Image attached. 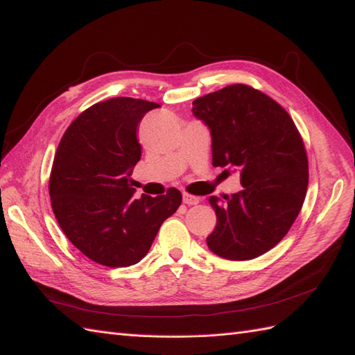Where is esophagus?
Returning a JSON list of instances; mask_svg holds the SVG:
<instances>
[{"instance_id": "1", "label": "esophagus", "mask_w": 355, "mask_h": 355, "mask_svg": "<svg viewBox=\"0 0 355 355\" xmlns=\"http://www.w3.org/2000/svg\"><path fill=\"white\" fill-rule=\"evenodd\" d=\"M183 202L187 205H195L200 202V198L193 196V195H189V193H183Z\"/></svg>"}]
</instances>
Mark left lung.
Listing matches in <instances>:
<instances>
[{
  "label": "left lung",
  "mask_w": 355,
  "mask_h": 355,
  "mask_svg": "<svg viewBox=\"0 0 355 355\" xmlns=\"http://www.w3.org/2000/svg\"><path fill=\"white\" fill-rule=\"evenodd\" d=\"M192 113L210 130L213 166L234 168L242 184L224 201L209 198L218 219L209 250L227 260L259 257L287 234L307 193L298 130L282 105L245 85L198 98Z\"/></svg>",
  "instance_id": "1"
}]
</instances>
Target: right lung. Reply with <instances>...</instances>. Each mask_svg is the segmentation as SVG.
I'll use <instances>...</instances> for the list:
<instances>
[{
    "label": "right lung",
    "mask_w": 355,
    "mask_h": 355,
    "mask_svg": "<svg viewBox=\"0 0 355 355\" xmlns=\"http://www.w3.org/2000/svg\"><path fill=\"white\" fill-rule=\"evenodd\" d=\"M157 103L119 96L89 107L57 148L49 196L66 237L86 257L109 268L142 260L181 193L135 198L133 168L142 148L139 123Z\"/></svg>",
    "instance_id": "obj_1"
}]
</instances>
